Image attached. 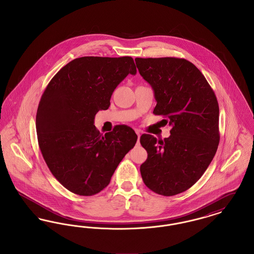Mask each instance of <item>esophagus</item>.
Here are the masks:
<instances>
[{"label":"esophagus","mask_w":254,"mask_h":254,"mask_svg":"<svg viewBox=\"0 0 254 254\" xmlns=\"http://www.w3.org/2000/svg\"><path fill=\"white\" fill-rule=\"evenodd\" d=\"M136 134L138 136V143H139V139H140V131L139 130H136Z\"/></svg>","instance_id":"obj_1"}]
</instances>
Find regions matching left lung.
<instances>
[{
    "mask_svg": "<svg viewBox=\"0 0 254 254\" xmlns=\"http://www.w3.org/2000/svg\"><path fill=\"white\" fill-rule=\"evenodd\" d=\"M141 76L151 85L155 115L171 127L170 136L157 140L143 134L147 159L140 167L145 186L155 193L173 196L191 188L217 150L219 106L205 76L186 59L136 58ZM162 121V122H163Z\"/></svg>",
    "mask_w": 254,
    "mask_h": 254,
    "instance_id": "obj_1",
    "label": "left lung"
}]
</instances>
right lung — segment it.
I'll return each instance as SVG.
<instances>
[{
	"mask_svg": "<svg viewBox=\"0 0 254 254\" xmlns=\"http://www.w3.org/2000/svg\"><path fill=\"white\" fill-rule=\"evenodd\" d=\"M137 72L131 57L77 58L62 67L41 97L38 143L49 170L69 191L91 196L103 190L137 135L119 125L101 134L94 126L117 85Z\"/></svg>",
	"mask_w": 254,
	"mask_h": 254,
	"instance_id": "obj_1",
	"label": "right lung"
}]
</instances>
